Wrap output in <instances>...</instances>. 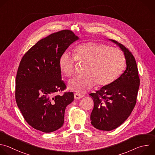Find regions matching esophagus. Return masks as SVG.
I'll use <instances>...</instances> for the list:
<instances>
[{
	"label": "esophagus",
	"instance_id": "1",
	"mask_svg": "<svg viewBox=\"0 0 155 155\" xmlns=\"http://www.w3.org/2000/svg\"><path fill=\"white\" fill-rule=\"evenodd\" d=\"M74 97H75V98L76 100H78V99H80V98H83V95H80V94H77V93H75V94H74Z\"/></svg>",
	"mask_w": 155,
	"mask_h": 155
}]
</instances>
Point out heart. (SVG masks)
I'll use <instances>...</instances> for the list:
<instances>
[{
  "label": "heart",
  "mask_w": 155,
  "mask_h": 155,
  "mask_svg": "<svg viewBox=\"0 0 155 155\" xmlns=\"http://www.w3.org/2000/svg\"><path fill=\"white\" fill-rule=\"evenodd\" d=\"M75 57L64 52L59 59L60 71L68 77L75 72L76 60L86 61L83 74L78 75L68 82L69 89L79 93L89 91L97 84L108 86L122 73L125 58L121 51L109 45L96 42L78 45L74 50Z\"/></svg>",
  "instance_id": "b5f03b06"
}]
</instances>
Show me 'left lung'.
Here are the masks:
<instances>
[{"mask_svg": "<svg viewBox=\"0 0 155 155\" xmlns=\"http://www.w3.org/2000/svg\"><path fill=\"white\" fill-rule=\"evenodd\" d=\"M109 40L124 52L127 68L113 83L89 94L94 104L91 114V124L103 131L116 129L128 119L136 105L140 84L138 69L132 53L117 41Z\"/></svg>", "mask_w": 155, "mask_h": 155, "instance_id": "8db88e82", "label": "left lung"}]
</instances>
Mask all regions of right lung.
Here are the masks:
<instances>
[{
    "label": "right lung",
    "instance_id": "add662e5",
    "mask_svg": "<svg viewBox=\"0 0 155 155\" xmlns=\"http://www.w3.org/2000/svg\"><path fill=\"white\" fill-rule=\"evenodd\" d=\"M80 38L69 30L41 39L22 57L16 78L15 97L26 122L33 128L50 133L64 124L66 107L74 101L72 92L61 80L59 59L68 47Z\"/></svg>",
    "mask_w": 155,
    "mask_h": 155
}]
</instances>
